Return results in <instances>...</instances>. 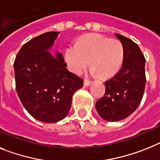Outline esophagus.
<instances>
[{
  "label": "esophagus",
  "mask_w": 160,
  "mask_h": 160,
  "mask_svg": "<svg viewBox=\"0 0 160 160\" xmlns=\"http://www.w3.org/2000/svg\"><path fill=\"white\" fill-rule=\"evenodd\" d=\"M91 81L89 80H88V79H84V86H88L89 84H90Z\"/></svg>",
  "instance_id": "esophagus-1"
}]
</instances>
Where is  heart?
<instances>
[{
  "instance_id": "heart-1",
  "label": "heart",
  "mask_w": 160,
  "mask_h": 160,
  "mask_svg": "<svg viewBox=\"0 0 160 160\" xmlns=\"http://www.w3.org/2000/svg\"><path fill=\"white\" fill-rule=\"evenodd\" d=\"M124 57L123 45L118 40L100 35H90L80 38L71 45L65 53L66 61L73 72L80 73L91 60L92 72L102 78L114 76L121 68Z\"/></svg>"
}]
</instances>
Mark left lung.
Here are the masks:
<instances>
[{
  "label": "left lung",
  "mask_w": 160,
  "mask_h": 160,
  "mask_svg": "<svg viewBox=\"0 0 160 160\" xmlns=\"http://www.w3.org/2000/svg\"><path fill=\"white\" fill-rule=\"evenodd\" d=\"M123 45L124 57L121 69L105 82V94L96 102L103 119L119 121L133 113L140 104L146 86V59L132 40L115 34Z\"/></svg>",
  "instance_id": "left-lung-1"
}]
</instances>
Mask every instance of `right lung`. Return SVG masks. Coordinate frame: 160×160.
Here are the masks:
<instances>
[{"label":"right lung","instance_id":"right-lung-1","mask_svg":"<svg viewBox=\"0 0 160 160\" xmlns=\"http://www.w3.org/2000/svg\"><path fill=\"white\" fill-rule=\"evenodd\" d=\"M58 34L45 32L28 41L14 62L16 91L22 106L45 123H56L68 115L72 95L84 82L67 69L61 53L51 50Z\"/></svg>","mask_w":160,"mask_h":160}]
</instances>
